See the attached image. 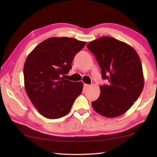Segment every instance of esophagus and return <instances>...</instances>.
Returning a JSON list of instances; mask_svg holds the SVG:
<instances>
[{
    "label": "esophagus",
    "instance_id": "34e87169",
    "mask_svg": "<svg viewBox=\"0 0 157 157\" xmlns=\"http://www.w3.org/2000/svg\"><path fill=\"white\" fill-rule=\"evenodd\" d=\"M84 87L85 89H89V87H90V85L89 84H84Z\"/></svg>",
    "mask_w": 157,
    "mask_h": 157
}]
</instances>
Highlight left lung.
<instances>
[{
    "label": "left lung",
    "instance_id": "8db88e82",
    "mask_svg": "<svg viewBox=\"0 0 157 157\" xmlns=\"http://www.w3.org/2000/svg\"><path fill=\"white\" fill-rule=\"evenodd\" d=\"M107 84L100 86V95L92 102L100 115L115 118L128 111L140 96L144 77L140 57L133 48L111 36H101L87 44Z\"/></svg>",
    "mask_w": 157,
    "mask_h": 157
}]
</instances>
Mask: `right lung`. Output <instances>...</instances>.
Wrapping results in <instances>:
<instances>
[{
    "label": "right lung",
    "mask_w": 157,
    "mask_h": 157,
    "mask_svg": "<svg viewBox=\"0 0 157 157\" xmlns=\"http://www.w3.org/2000/svg\"><path fill=\"white\" fill-rule=\"evenodd\" d=\"M86 42L68 37H50L28 55L23 67L24 86L29 99L39 113L59 118L71 111L82 92V82H71L68 74L75 55Z\"/></svg>",
    "instance_id": "add662e5"
}]
</instances>
